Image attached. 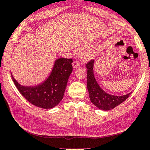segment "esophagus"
<instances>
[{"label": "esophagus", "mask_w": 150, "mask_h": 150, "mask_svg": "<svg viewBox=\"0 0 150 150\" xmlns=\"http://www.w3.org/2000/svg\"><path fill=\"white\" fill-rule=\"evenodd\" d=\"M79 65H80V62H79V61H77V60H75V61H73V67H74V68H76L77 67H79Z\"/></svg>", "instance_id": "34e87169"}]
</instances>
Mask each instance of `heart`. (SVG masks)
Wrapping results in <instances>:
<instances>
[{
    "instance_id": "b5f03b06",
    "label": "heart",
    "mask_w": 150,
    "mask_h": 150,
    "mask_svg": "<svg viewBox=\"0 0 150 150\" xmlns=\"http://www.w3.org/2000/svg\"><path fill=\"white\" fill-rule=\"evenodd\" d=\"M83 56H84V57H86V58H91L92 57V54L90 53H85V54L83 55Z\"/></svg>"
}]
</instances>
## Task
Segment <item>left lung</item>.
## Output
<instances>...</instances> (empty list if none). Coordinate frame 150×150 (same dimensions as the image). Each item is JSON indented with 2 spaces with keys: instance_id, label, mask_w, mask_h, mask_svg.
I'll list each match as a JSON object with an SVG mask.
<instances>
[{
  "instance_id": "1",
  "label": "left lung",
  "mask_w": 150,
  "mask_h": 150,
  "mask_svg": "<svg viewBox=\"0 0 150 150\" xmlns=\"http://www.w3.org/2000/svg\"><path fill=\"white\" fill-rule=\"evenodd\" d=\"M94 59L88 62L86 65L87 71V88L91 102L103 110H110L123 103L129 97L131 93L121 96L112 95L105 93L96 81L94 76Z\"/></svg>"
}]
</instances>
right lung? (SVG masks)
<instances>
[{"mask_svg":"<svg viewBox=\"0 0 150 150\" xmlns=\"http://www.w3.org/2000/svg\"><path fill=\"white\" fill-rule=\"evenodd\" d=\"M73 59L61 57L55 60L51 73L46 80L35 86H24L13 81L20 93L28 101L45 109L53 108L63 99L69 77L73 71Z\"/></svg>","mask_w":150,"mask_h":150,"instance_id":"add662e5","label":"right lung"}]
</instances>
